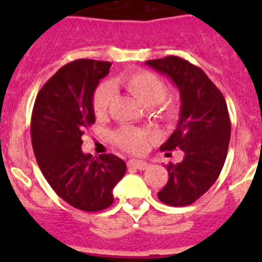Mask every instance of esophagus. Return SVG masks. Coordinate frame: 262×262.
<instances>
[{"label": "esophagus", "instance_id": "34e87169", "mask_svg": "<svg viewBox=\"0 0 262 262\" xmlns=\"http://www.w3.org/2000/svg\"><path fill=\"white\" fill-rule=\"evenodd\" d=\"M127 165H128L129 168L138 169V170H145V169L148 168V163H145L143 160H129L128 163H127Z\"/></svg>", "mask_w": 262, "mask_h": 262}]
</instances>
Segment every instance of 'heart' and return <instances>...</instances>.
Returning <instances> with one entry per match:
<instances>
[{
	"label": "heart",
	"instance_id": "heart-1",
	"mask_svg": "<svg viewBox=\"0 0 262 262\" xmlns=\"http://www.w3.org/2000/svg\"><path fill=\"white\" fill-rule=\"evenodd\" d=\"M113 89H123L129 96L145 107H152L161 102L159 110L160 119L168 126H173L180 117L178 106L172 101H164L168 93V86L164 78L154 72L145 69H136L117 76L108 85H99L93 94L92 106L97 118H103L107 114L113 99ZM113 142L129 154H139L148 145L147 134L134 127H122L113 134Z\"/></svg>",
	"mask_w": 262,
	"mask_h": 262
}]
</instances>
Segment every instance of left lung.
I'll list each match as a JSON object with an SVG mask.
<instances>
[{"label":"left lung","instance_id":"1","mask_svg":"<svg viewBox=\"0 0 262 262\" xmlns=\"http://www.w3.org/2000/svg\"><path fill=\"white\" fill-rule=\"evenodd\" d=\"M145 64L172 78L181 97L177 128L160 149L180 148L185 156L166 166L168 182L157 196L174 207L191 205L214 185L226 161L231 138L226 99L205 72L187 60L166 56Z\"/></svg>","mask_w":262,"mask_h":262}]
</instances>
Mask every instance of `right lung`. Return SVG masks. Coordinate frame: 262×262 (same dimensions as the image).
Here are the masks:
<instances>
[{
	"label": "right lung",
	"mask_w": 262,
	"mask_h": 262,
	"mask_svg": "<svg viewBox=\"0 0 262 262\" xmlns=\"http://www.w3.org/2000/svg\"><path fill=\"white\" fill-rule=\"evenodd\" d=\"M111 62L80 59L43 85L31 115V142L41 173L55 193L82 211L96 212L114 202L113 189L126 173L115 155L81 151L85 128L96 122L92 99Z\"/></svg>",
	"instance_id": "add662e5"
}]
</instances>
